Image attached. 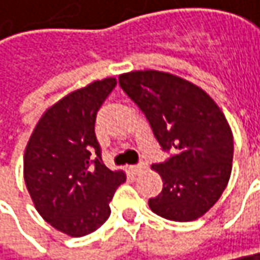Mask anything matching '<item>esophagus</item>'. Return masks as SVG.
Instances as JSON below:
<instances>
[{
  "label": "esophagus",
  "mask_w": 260,
  "mask_h": 260,
  "mask_svg": "<svg viewBox=\"0 0 260 260\" xmlns=\"http://www.w3.org/2000/svg\"><path fill=\"white\" fill-rule=\"evenodd\" d=\"M145 169V163H138V165H132L129 166V171L134 175H138L140 172H143Z\"/></svg>",
  "instance_id": "esophagus-1"
}]
</instances>
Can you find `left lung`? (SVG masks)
<instances>
[{"label": "left lung", "instance_id": "8db88e82", "mask_svg": "<svg viewBox=\"0 0 260 260\" xmlns=\"http://www.w3.org/2000/svg\"><path fill=\"white\" fill-rule=\"evenodd\" d=\"M119 85L144 113L161 150L171 156L151 168L163 190L150 209L169 221L203 216L225 190L233 168V132L206 92L175 75L137 70L119 76Z\"/></svg>", "mask_w": 260, "mask_h": 260}]
</instances>
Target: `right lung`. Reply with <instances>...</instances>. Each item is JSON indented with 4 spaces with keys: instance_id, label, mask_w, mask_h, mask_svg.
<instances>
[{
    "instance_id": "obj_1",
    "label": "right lung",
    "mask_w": 260,
    "mask_h": 260,
    "mask_svg": "<svg viewBox=\"0 0 260 260\" xmlns=\"http://www.w3.org/2000/svg\"><path fill=\"white\" fill-rule=\"evenodd\" d=\"M115 86V78H106L63 97L42 115L26 145L23 175L34 205L70 237L99 230L110 216L116 188L126 181L103 163L95 137L97 113Z\"/></svg>"
}]
</instances>
